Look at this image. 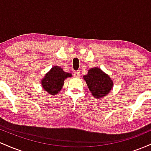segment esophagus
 <instances>
[{"label": "esophagus", "mask_w": 151, "mask_h": 151, "mask_svg": "<svg viewBox=\"0 0 151 151\" xmlns=\"http://www.w3.org/2000/svg\"><path fill=\"white\" fill-rule=\"evenodd\" d=\"M74 76L75 77H79L80 76V73L79 72H74Z\"/></svg>", "instance_id": "obj_1"}]
</instances>
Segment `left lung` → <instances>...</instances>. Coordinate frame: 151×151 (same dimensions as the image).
Here are the masks:
<instances>
[{"label":"left lung","mask_w":151,"mask_h":151,"mask_svg":"<svg viewBox=\"0 0 151 151\" xmlns=\"http://www.w3.org/2000/svg\"><path fill=\"white\" fill-rule=\"evenodd\" d=\"M88 88L91 94L96 99H100L108 94L113 87L111 79L99 68H91L88 74L84 76Z\"/></svg>","instance_id":"left-lung-1"}]
</instances>
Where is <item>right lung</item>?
Listing matches in <instances>:
<instances>
[{
    "label": "right lung",
    "instance_id": "1",
    "mask_svg": "<svg viewBox=\"0 0 151 151\" xmlns=\"http://www.w3.org/2000/svg\"><path fill=\"white\" fill-rule=\"evenodd\" d=\"M70 77H72L70 73L64 72L61 67L55 66L50 70L42 79L43 89L50 94H57L62 88L65 79Z\"/></svg>",
    "mask_w": 151,
    "mask_h": 151
}]
</instances>
